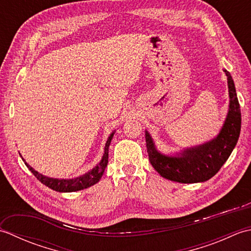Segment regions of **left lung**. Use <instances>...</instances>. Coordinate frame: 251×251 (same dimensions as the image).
I'll return each instance as SVG.
<instances>
[{
	"label": "left lung",
	"instance_id": "8db88e82",
	"mask_svg": "<svg viewBox=\"0 0 251 251\" xmlns=\"http://www.w3.org/2000/svg\"><path fill=\"white\" fill-rule=\"evenodd\" d=\"M225 72L227 76L230 109L216 139L201 147L186 149L180 156H166L156 151L152 138L146 131L149 159L162 177L180 183L204 182L214 177L231 155L241 132L242 115L233 78L230 72Z\"/></svg>",
	"mask_w": 251,
	"mask_h": 251
}]
</instances>
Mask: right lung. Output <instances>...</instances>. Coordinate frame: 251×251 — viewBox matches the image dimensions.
<instances>
[{
  "mask_svg": "<svg viewBox=\"0 0 251 251\" xmlns=\"http://www.w3.org/2000/svg\"><path fill=\"white\" fill-rule=\"evenodd\" d=\"M112 137H113V134H111L108 141L105 143L104 147V154L102 156V159L101 162L96 166L93 170H90L89 173L85 174L81 177L78 178H74V179H54V178H49L45 177V176L39 174L37 172L32 168L30 165L26 164L25 161V166L29 168L30 172L33 174L36 179L41 181L42 183L45 184L46 186H49L50 189L57 191V192H75V191H79L83 189H87L89 186H92L94 184H96L100 180L101 176L103 175L104 169L108 165V161H109V147L110 143L112 140Z\"/></svg>",
  "mask_w": 251,
  "mask_h": 251,
  "instance_id": "right-lung-1",
  "label": "right lung"
}]
</instances>
